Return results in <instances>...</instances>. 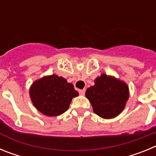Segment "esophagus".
Returning <instances> with one entry per match:
<instances>
[{
  "label": "esophagus",
  "instance_id": "34e87169",
  "mask_svg": "<svg viewBox=\"0 0 156 156\" xmlns=\"http://www.w3.org/2000/svg\"><path fill=\"white\" fill-rule=\"evenodd\" d=\"M79 93L80 95H83L85 94V90L84 89H83V90H80Z\"/></svg>",
  "mask_w": 156,
  "mask_h": 156
}]
</instances>
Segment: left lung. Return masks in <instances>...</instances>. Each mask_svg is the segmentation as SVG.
Masks as SVG:
<instances>
[{
	"mask_svg": "<svg viewBox=\"0 0 156 156\" xmlns=\"http://www.w3.org/2000/svg\"><path fill=\"white\" fill-rule=\"evenodd\" d=\"M129 87L124 81L103 73L85 93L93 111L103 119H112L123 111L129 98Z\"/></svg>",
	"mask_w": 156,
	"mask_h": 156,
	"instance_id": "1",
	"label": "left lung"
}]
</instances>
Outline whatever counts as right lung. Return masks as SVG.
<instances>
[{"instance_id":"obj_1","label":"right lung","mask_w":156,"mask_h":156,"mask_svg":"<svg viewBox=\"0 0 156 156\" xmlns=\"http://www.w3.org/2000/svg\"><path fill=\"white\" fill-rule=\"evenodd\" d=\"M79 93L65 78L52 74L37 80L30 88L34 107L48 116H58L68 110L72 99Z\"/></svg>"}]
</instances>
